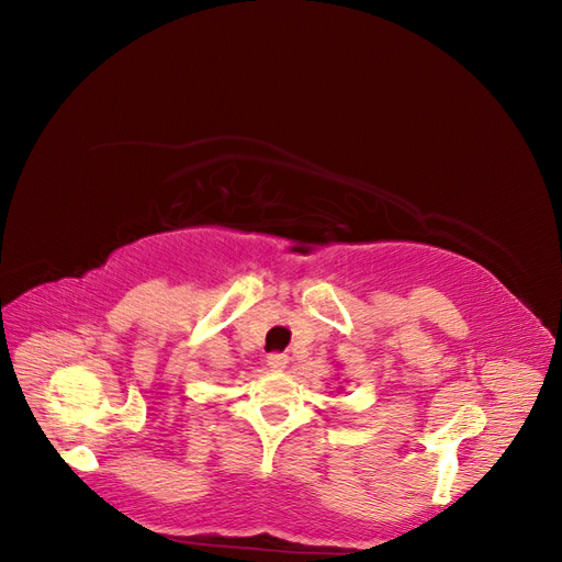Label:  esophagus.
Returning a JSON list of instances; mask_svg holds the SVG:
<instances>
[{"label": "esophagus", "instance_id": "obj_1", "mask_svg": "<svg viewBox=\"0 0 562 562\" xmlns=\"http://www.w3.org/2000/svg\"><path fill=\"white\" fill-rule=\"evenodd\" d=\"M267 366L271 370H283L288 366V356L285 353H269L267 356Z\"/></svg>", "mask_w": 562, "mask_h": 562}]
</instances>
